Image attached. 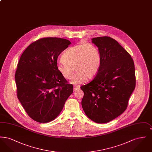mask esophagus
<instances>
[{"label":"esophagus","mask_w":152,"mask_h":152,"mask_svg":"<svg viewBox=\"0 0 152 152\" xmlns=\"http://www.w3.org/2000/svg\"><path fill=\"white\" fill-rule=\"evenodd\" d=\"M80 88V87L79 86H73V91H76L79 90Z\"/></svg>","instance_id":"obj_1"}]
</instances>
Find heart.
Instances as JSON below:
<instances>
[{
	"label": "heart",
	"mask_w": 152,
	"mask_h": 152,
	"mask_svg": "<svg viewBox=\"0 0 152 152\" xmlns=\"http://www.w3.org/2000/svg\"><path fill=\"white\" fill-rule=\"evenodd\" d=\"M63 61L58 63V71L73 84H81L92 79L101 65V55L96 46L91 43H81L69 48L61 56Z\"/></svg>",
	"instance_id": "heart-1"
}]
</instances>
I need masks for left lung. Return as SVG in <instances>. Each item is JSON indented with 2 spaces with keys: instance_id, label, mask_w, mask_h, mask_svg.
Wrapping results in <instances>:
<instances>
[{
  "instance_id": "obj_1",
  "label": "left lung",
  "mask_w": 152,
  "mask_h": 152,
  "mask_svg": "<svg viewBox=\"0 0 152 152\" xmlns=\"http://www.w3.org/2000/svg\"><path fill=\"white\" fill-rule=\"evenodd\" d=\"M101 55V65L94 79L80 88L83 109L91 120L104 124L116 118L127 108L136 87L134 61L116 40L108 36L92 39Z\"/></svg>"
}]
</instances>
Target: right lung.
Here are the masks:
<instances>
[{
  "instance_id": "right-lung-1",
  "label": "right lung",
  "mask_w": 152,
  "mask_h": 152,
  "mask_svg": "<svg viewBox=\"0 0 152 152\" xmlns=\"http://www.w3.org/2000/svg\"><path fill=\"white\" fill-rule=\"evenodd\" d=\"M58 37L41 38L22 53L15 77L17 97L28 115L35 121L56 118L73 87L58 71V55L71 44Z\"/></svg>"
}]
</instances>
